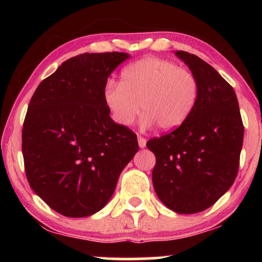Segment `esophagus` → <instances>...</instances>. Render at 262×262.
Masks as SVG:
<instances>
[{
    "label": "esophagus",
    "mask_w": 262,
    "mask_h": 262,
    "mask_svg": "<svg viewBox=\"0 0 262 262\" xmlns=\"http://www.w3.org/2000/svg\"><path fill=\"white\" fill-rule=\"evenodd\" d=\"M137 142H139V147L140 148H144L145 145H147V140H145L144 137H142V136L137 137Z\"/></svg>",
    "instance_id": "34e87169"
}]
</instances>
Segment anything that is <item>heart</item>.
Masks as SVG:
<instances>
[{"label":"heart","instance_id":"obj_1","mask_svg":"<svg viewBox=\"0 0 262 262\" xmlns=\"http://www.w3.org/2000/svg\"><path fill=\"white\" fill-rule=\"evenodd\" d=\"M199 84L189 70L159 57H145L126 67L121 82L110 81L104 100L114 121L130 126L142 108V125L157 123L162 130H173L187 120L196 103Z\"/></svg>","mask_w":262,"mask_h":262}]
</instances>
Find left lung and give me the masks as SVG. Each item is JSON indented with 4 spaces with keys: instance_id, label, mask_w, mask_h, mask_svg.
Listing matches in <instances>:
<instances>
[{
    "instance_id": "8db88e82",
    "label": "left lung",
    "mask_w": 262,
    "mask_h": 262,
    "mask_svg": "<svg viewBox=\"0 0 262 262\" xmlns=\"http://www.w3.org/2000/svg\"><path fill=\"white\" fill-rule=\"evenodd\" d=\"M174 54L196 78V103L183 125L149 140L147 147L156 156L152 184L159 200L178 214H196L236 179L244 126L233 88L199 56Z\"/></svg>"
}]
</instances>
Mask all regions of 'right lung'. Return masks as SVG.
Instances as JSON below:
<instances>
[{
  "label": "right lung",
  "instance_id": "obj_1",
  "mask_svg": "<svg viewBox=\"0 0 262 262\" xmlns=\"http://www.w3.org/2000/svg\"><path fill=\"white\" fill-rule=\"evenodd\" d=\"M129 56L70 57L30 100L21 133L26 177L34 193L61 215L88 217L103 209L139 151L136 135L111 119L104 100L108 76Z\"/></svg>",
  "mask_w": 262,
  "mask_h": 262
}]
</instances>
